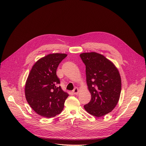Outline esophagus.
<instances>
[{
	"mask_svg": "<svg viewBox=\"0 0 146 146\" xmlns=\"http://www.w3.org/2000/svg\"><path fill=\"white\" fill-rule=\"evenodd\" d=\"M73 92L74 95H77L78 94V88L76 87L73 90Z\"/></svg>",
	"mask_w": 146,
	"mask_h": 146,
	"instance_id": "34e87169",
	"label": "esophagus"
}]
</instances>
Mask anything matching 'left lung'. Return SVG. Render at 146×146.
<instances>
[{
	"mask_svg": "<svg viewBox=\"0 0 146 146\" xmlns=\"http://www.w3.org/2000/svg\"><path fill=\"white\" fill-rule=\"evenodd\" d=\"M80 56L86 65L87 83L91 94L90 102L84 108L94 116L105 115L114 109L119 99V72L110 60L100 54L86 52Z\"/></svg>",
	"mask_w": 146,
	"mask_h": 146,
	"instance_id": "obj_1",
	"label": "left lung"
}]
</instances>
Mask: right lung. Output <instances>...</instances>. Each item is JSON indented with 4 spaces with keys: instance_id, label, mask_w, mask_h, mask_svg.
I'll return each mask as SVG.
<instances>
[{
    "instance_id": "1",
    "label": "right lung",
    "mask_w": 146,
    "mask_h": 146,
    "mask_svg": "<svg viewBox=\"0 0 146 146\" xmlns=\"http://www.w3.org/2000/svg\"><path fill=\"white\" fill-rule=\"evenodd\" d=\"M65 54H51L38 60L28 77L25 88L27 100L38 115L55 117L63 110L69 95L62 90L56 69Z\"/></svg>"
}]
</instances>
